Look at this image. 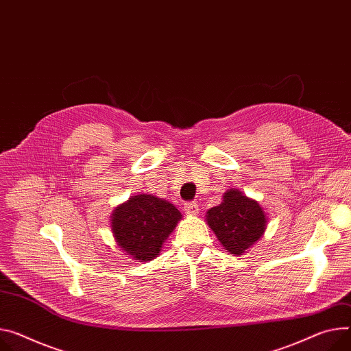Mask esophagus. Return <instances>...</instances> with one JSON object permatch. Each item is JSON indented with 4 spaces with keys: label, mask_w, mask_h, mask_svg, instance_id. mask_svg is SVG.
Returning <instances> with one entry per match:
<instances>
[{
    "label": "esophagus",
    "mask_w": 351,
    "mask_h": 351,
    "mask_svg": "<svg viewBox=\"0 0 351 351\" xmlns=\"http://www.w3.org/2000/svg\"><path fill=\"white\" fill-rule=\"evenodd\" d=\"M198 210H199V209H198V204L194 202V201L186 202V204L184 205V212L188 213V215H197Z\"/></svg>",
    "instance_id": "1"
}]
</instances>
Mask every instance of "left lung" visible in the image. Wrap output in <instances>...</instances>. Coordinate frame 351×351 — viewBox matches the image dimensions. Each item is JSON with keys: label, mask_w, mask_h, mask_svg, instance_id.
<instances>
[{"label": "left lung", "mask_w": 351, "mask_h": 351, "mask_svg": "<svg viewBox=\"0 0 351 351\" xmlns=\"http://www.w3.org/2000/svg\"><path fill=\"white\" fill-rule=\"evenodd\" d=\"M206 222L222 246L230 254L240 256L261 237L267 219L256 201L239 190H229L222 204L208 210Z\"/></svg>", "instance_id": "1"}]
</instances>
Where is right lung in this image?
I'll use <instances>...</instances> for the list:
<instances>
[{
  "label": "right lung",
  "mask_w": 351,
  "mask_h": 351,
  "mask_svg": "<svg viewBox=\"0 0 351 351\" xmlns=\"http://www.w3.org/2000/svg\"><path fill=\"white\" fill-rule=\"evenodd\" d=\"M181 217L169 201L142 194L115 209L112 232L125 253L134 260L149 261L158 254Z\"/></svg>",
  "instance_id": "add662e5"
}]
</instances>
